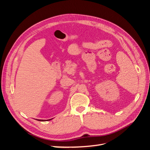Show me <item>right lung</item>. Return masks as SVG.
<instances>
[{"label":"right lung","instance_id":"right-lung-1","mask_svg":"<svg viewBox=\"0 0 150 150\" xmlns=\"http://www.w3.org/2000/svg\"><path fill=\"white\" fill-rule=\"evenodd\" d=\"M50 120H51V119H50ZM50 120H48L49 121ZM48 120H47V121H48ZM38 121H46V120H38Z\"/></svg>","mask_w":150,"mask_h":150}]
</instances>
